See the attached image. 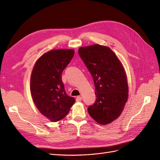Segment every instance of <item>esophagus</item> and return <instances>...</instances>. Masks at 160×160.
Returning a JSON list of instances; mask_svg holds the SVG:
<instances>
[{
    "instance_id": "1",
    "label": "esophagus",
    "mask_w": 160,
    "mask_h": 160,
    "mask_svg": "<svg viewBox=\"0 0 160 160\" xmlns=\"http://www.w3.org/2000/svg\"><path fill=\"white\" fill-rule=\"evenodd\" d=\"M81 100H82V97H81V96L77 97L76 101H77V102H79V101H81Z\"/></svg>"
}]
</instances>
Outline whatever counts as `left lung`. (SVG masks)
<instances>
[{"instance_id":"left-lung-1","label":"left lung","mask_w":160,"mask_h":160,"mask_svg":"<svg viewBox=\"0 0 160 160\" xmlns=\"http://www.w3.org/2000/svg\"><path fill=\"white\" fill-rule=\"evenodd\" d=\"M79 55L93 77L96 101L88 108L95 122L110 123L119 118L128 98L127 77L114 52L98 44L79 49Z\"/></svg>"}]
</instances>
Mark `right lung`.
Masks as SVG:
<instances>
[{"label":"right lung","instance_id":"obj_1","mask_svg":"<svg viewBox=\"0 0 160 160\" xmlns=\"http://www.w3.org/2000/svg\"><path fill=\"white\" fill-rule=\"evenodd\" d=\"M74 53L72 49L50 51L37 61L32 71L30 88L34 103L53 122L63 119L75 101L66 93L61 78Z\"/></svg>","mask_w":160,"mask_h":160}]
</instances>
